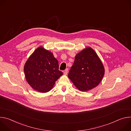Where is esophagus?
I'll return each instance as SVG.
<instances>
[{"label":"esophagus","mask_w":131,"mask_h":131,"mask_svg":"<svg viewBox=\"0 0 131 131\" xmlns=\"http://www.w3.org/2000/svg\"><path fill=\"white\" fill-rule=\"evenodd\" d=\"M68 69H66L64 71H63V73L65 75H67L68 74Z\"/></svg>","instance_id":"obj_1"}]
</instances>
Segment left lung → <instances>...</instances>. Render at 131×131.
Returning a JSON list of instances; mask_svg holds the SVG:
<instances>
[{
	"instance_id": "obj_1",
	"label": "left lung",
	"mask_w": 131,
	"mask_h": 131,
	"mask_svg": "<svg viewBox=\"0 0 131 131\" xmlns=\"http://www.w3.org/2000/svg\"><path fill=\"white\" fill-rule=\"evenodd\" d=\"M105 74V68L96 52L86 47L75 57L68 77L75 86L82 92L95 88Z\"/></svg>"
}]
</instances>
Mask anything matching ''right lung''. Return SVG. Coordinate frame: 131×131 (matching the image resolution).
<instances>
[{"label": "right lung", "mask_w": 131, "mask_h": 131, "mask_svg": "<svg viewBox=\"0 0 131 131\" xmlns=\"http://www.w3.org/2000/svg\"><path fill=\"white\" fill-rule=\"evenodd\" d=\"M24 71L26 81L32 88L40 93H47L63 73L59 70L58 61L50 51L40 46L26 61Z\"/></svg>", "instance_id": "add662e5"}]
</instances>
